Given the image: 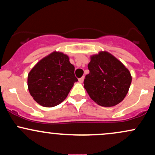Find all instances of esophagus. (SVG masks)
I'll use <instances>...</instances> for the list:
<instances>
[{
	"mask_svg": "<svg viewBox=\"0 0 155 155\" xmlns=\"http://www.w3.org/2000/svg\"><path fill=\"white\" fill-rule=\"evenodd\" d=\"M84 76H82V77H81V78H79V83H82L83 81H84Z\"/></svg>",
	"mask_w": 155,
	"mask_h": 155,
	"instance_id": "obj_1",
	"label": "esophagus"
}]
</instances>
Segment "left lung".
<instances>
[{"mask_svg": "<svg viewBox=\"0 0 155 155\" xmlns=\"http://www.w3.org/2000/svg\"><path fill=\"white\" fill-rule=\"evenodd\" d=\"M90 58V74L84 81L90 97L104 107L120 104L128 92L132 81L128 69L107 51H101Z\"/></svg>", "mask_w": 155, "mask_h": 155, "instance_id": "8db88e82", "label": "left lung"}]
</instances>
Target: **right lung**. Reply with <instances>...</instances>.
I'll return each mask as SVG.
<instances>
[{
  "mask_svg": "<svg viewBox=\"0 0 155 155\" xmlns=\"http://www.w3.org/2000/svg\"><path fill=\"white\" fill-rule=\"evenodd\" d=\"M74 70L66 54L58 51L51 53L41 60L28 74L30 94L41 106H58L66 98L78 81Z\"/></svg>",
  "mask_w": 155,
  "mask_h": 155,
  "instance_id": "add662e5",
  "label": "right lung"
}]
</instances>
